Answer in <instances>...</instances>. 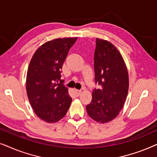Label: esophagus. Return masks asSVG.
Wrapping results in <instances>:
<instances>
[{
  "label": "esophagus",
  "mask_w": 157,
  "mask_h": 157,
  "mask_svg": "<svg viewBox=\"0 0 157 157\" xmlns=\"http://www.w3.org/2000/svg\"><path fill=\"white\" fill-rule=\"evenodd\" d=\"M81 94V90H76V95L77 96H80Z\"/></svg>",
  "instance_id": "34e87169"
}]
</instances>
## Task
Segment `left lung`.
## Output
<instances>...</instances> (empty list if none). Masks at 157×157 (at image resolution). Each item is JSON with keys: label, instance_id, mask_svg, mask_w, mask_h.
Instances as JSON below:
<instances>
[{"label": "left lung", "instance_id": "8db88e82", "mask_svg": "<svg viewBox=\"0 0 157 157\" xmlns=\"http://www.w3.org/2000/svg\"><path fill=\"white\" fill-rule=\"evenodd\" d=\"M94 53L95 82L92 100L86 106L88 114L98 123L115 119L123 108L128 90V74L123 57L108 40L96 38Z\"/></svg>", "mask_w": 157, "mask_h": 157}]
</instances>
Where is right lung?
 I'll use <instances>...</instances> for the list:
<instances>
[{
    "label": "right lung",
    "instance_id": "obj_1",
    "mask_svg": "<svg viewBox=\"0 0 157 157\" xmlns=\"http://www.w3.org/2000/svg\"><path fill=\"white\" fill-rule=\"evenodd\" d=\"M77 38H56L40 46L28 68L26 92L34 112L43 121L56 123L66 114L72 98L61 80L63 62Z\"/></svg>",
    "mask_w": 157,
    "mask_h": 157
}]
</instances>
